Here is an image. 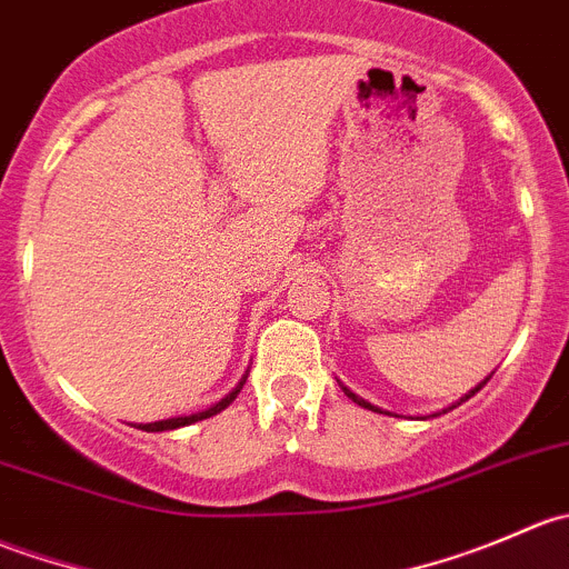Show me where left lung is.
Returning <instances> with one entry per match:
<instances>
[{
	"mask_svg": "<svg viewBox=\"0 0 569 569\" xmlns=\"http://www.w3.org/2000/svg\"><path fill=\"white\" fill-rule=\"evenodd\" d=\"M487 380H490V377H487ZM487 380H485V382H487ZM485 382H479V386H476V388H473V391H470V393H465V396H462V399H460V401H457V405H462V401H465V399H470V396H473L476 391H481V388H485ZM341 388H343V393H347V396H349V399H352V401H355V405L366 407V410H371V412H382V410H380V407H375V405H371V401L360 399V396H358V393H352V391H349V388H347V386H341ZM457 405H451V407H449V410H455V407H457Z\"/></svg>",
	"mask_w": 569,
	"mask_h": 569,
	"instance_id": "8db88e82",
	"label": "left lung"
}]
</instances>
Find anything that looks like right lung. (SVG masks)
<instances>
[{
    "instance_id": "add662e5",
    "label": "right lung",
    "mask_w": 569,
    "mask_h": 569,
    "mask_svg": "<svg viewBox=\"0 0 569 569\" xmlns=\"http://www.w3.org/2000/svg\"><path fill=\"white\" fill-rule=\"evenodd\" d=\"M244 380H248V377H242V382H239L237 388H233L231 393L226 396V399H220L217 401L214 407H209V410H203V412H192V416H181V418H168V421H153V423H137V429H142V432H168V429H178V427H189V423H194V421H203V418H211V416H217V412H222L226 410L228 405H231L233 399H237L239 396V391H242V386H244Z\"/></svg>"
}]
</instances>
